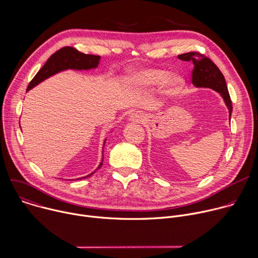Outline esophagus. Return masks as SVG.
I'll list each match as a JSON object with an SVG mask.
<instances>
[{
    "mask_svg": "<svg viewBox=\"0 0 258 258\" xmlns=\"http://www.w3.org/2000/svg\"><path fill=\"white\" fill-rule=\"evenodd\" d=\"M131 119H132L133 121H136V122H140V121H142V119H143V116L141 115V113L135 112V113H133V114L131 115Z\"/></svg>",
    "mask_w": 258,
    "mask_h": 258,
    "instance_id": "obj_1",
    "label": "esophagus"
}]
</instances>
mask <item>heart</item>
Masks as SVG:
<instances>
[{"mask_svg": "<svg viewBox=\"0 0 258 258\" xmlns=\"http://www.w3.org/2000/svg\"><path fill=\"white\" fill-rule=\"evenodd\" d=\"M169 72L163 68H147L132 72L127 77V85L136 89H147L162 85V93L166 96L176 94L183 85L179 76L169 77Z\"/></svg>", "mask_w": 258, "mask_h": 258, "instance_id": "b5f03b06", "label": "heart"}]
</instances>
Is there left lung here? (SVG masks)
<instances>
[{"label":"left lung","instance_id":"left-lung-1","mask_svg":"<svg viewBox=\"0 0 258 258\" xmlns=\"http://www.w3.org/2000/svg\"><path fill=\"white\" fill-rule=\"evenodd\" d=\"M182 61H192L194 64L192 84L196 88H209L217 92L224 99L229 110V118L233 111L232 101L228 91L225 77L218 67L206 56L197 52H190L177 56Z\"/></svg>","mask_w":258,"mask_h":258}]
</instances>
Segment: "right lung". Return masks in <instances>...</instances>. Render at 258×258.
Segmentation results:
<instances>
[{"label": "right lung", "mask_w": 258, "mask_h": 258, "mask_svg": "<svg viewBox=\"0 0 258 258\" xmlns=\"http://www.w3.org/2000/svg\"><path fill=\"white\" fill-rule=\"evenodd\" d=\"M100 59H101L100 56L84 54V53H81L80 51L76 50L75 48H72V47H64V48L58 50L57 52H55L47 60L45 65L39 70V72L36 73L35 77L29 83L26 92L31 90L33 87L38 86L40 83L44 82L45 80L49 79L50 77H52V76L56 75V73L61 72L63 70H67V69L89 70V69L97 68L98 65H99ZM105 142H106V140L104 141L103 149H104V146H105ZM102 164H103V158H102V161H101L100 165L97 167L96 170H98L102 166ZM95 171L86 175V176H83V177H80V178H77V179H82V178L89 177L93 173H95Z\"/></svg>", "instance_id": "right-lung-1"}]
</instances>
